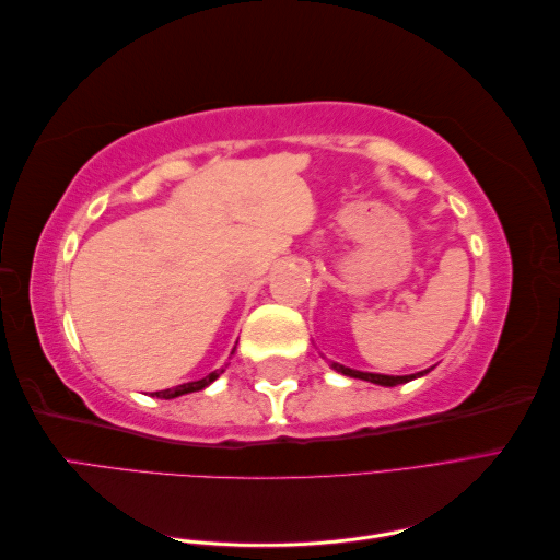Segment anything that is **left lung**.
<instances>
[{
	"instance_id": "8db88e82",
	"label": "left lung",
	"mask_w": 560,
	"mask_h": 560,
	"mask_svg": "<svg viewBox=\"0 0 560 560\" xmlns=\"http://www.w3.org/2000/svg\"><path fill=\"white\" fill-rule=\"evenodd\" d=\"M336 371H341L343 376H350V378H362V381H371V383H378V385H401V383H409V381H413V378H418V376H425L430 369H425V371H420V374H411V376H383V374H366V371H354V369H348V366H341V364H331Z\"/></svg>"
}]
</instances>
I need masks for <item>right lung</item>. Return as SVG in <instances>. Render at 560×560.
Here are the masks:
<instances>
[{"label": "right lung", "instance_id": "add662e5", "mask_svg": "<svg viewBox=\"0 0 560 560\" xmlns=\"http://www.w3.org/2000/svg\"><path fill=\"white\" fill-rule=\"evenodd\" d=\"M219 374H224V369L212 371L210 376L200 378V381H194V383H184V385H177V387H167V389H161V393H154V395H156V397H161V399H173V397H179V395H186V393H198V389L208 387V385H210L214 378H219Z\"/></svg>", "mask_w": 560, "mask_h": 560}]
</instances>
